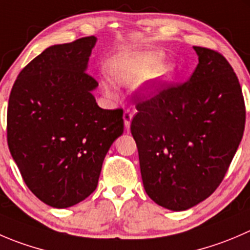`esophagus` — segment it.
Returning a JSON list of instances; mask_svg holds the SVG:
<instances>
[{
  "label": "esophagus",
  "mask_w": 250,
  "mask_h": 250,
  "mask_svg": "<svg viewBox=\"0 0 250 250\" xmlns=\"http://www.w3.org/2000/svg\"><path fill=\"white\" fill-rule=\"evenodd\" d=\"M132 118H133V111L129 110V108H127V110L125 111V113H123V120H125V128H129Z\"/></svg>",
  "instance_id": "esophagus-1"
}]
</instances>
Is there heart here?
I'll list each match as a JSON object with an SVG mask.
<instances>
[{
    "mask_svg": "<svg viewBox=\"0 0 250 250\" xmlns=\"http://www.w3.org/2000/svg\"><path fill=\"white\" fill-rule=\"evenodd\" d=\"M162 58L164 56L160 52L117 56L108 63L111 81L120 85H133L155 71L162 62ZM169 72H171L169 67H161L157 69L156 77L165 78L168 76ZM104 90L108 96L115 95L108 84H104Z\"/></svg>",
    "mask_w": 250,
    "mask_h": 250,
    "instance_id": "obj_1",
    "label": "heart"
}]
</instances>
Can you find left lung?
Wrapping results in <instances>:
<instances>
[{
	"label": "left lung",
	"instance_id": "8db88e82",
	"mask_svg": "<svg viewBox=\"0 0 250 250\" xmlns=\"http://www.w3.org/2000/svg\"><path fill=\"white\" fill-rule=\"evenodd\" d=\"M199 63L186 83L159 82L150 98L135 91L130 123L146 194L160 207L187 210L212 194L241 143L246 105L229 61L194 46Z\"/></svg>",
	"mask_w": 250,
	"mask_h": 250
}]
</instances>
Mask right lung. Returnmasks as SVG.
<instances>
[{"label": "right lung", "instance_id": "1", "mask_svg": "<svg viewBox=\"0 0 250 250\" xmlns=\"http://www.w3.org/2000/svg\"><path fill=\"white\" fill-rule=\"evenodd\" d=\"M95 36L53 45L18 74L7 108V143L23 181L50 207L83 202L123 133V110L99 107L85 72Z\"/></svg>", "mask_w": 250, "mask_h": 250}]
</instances>
